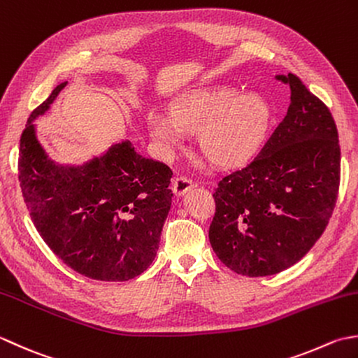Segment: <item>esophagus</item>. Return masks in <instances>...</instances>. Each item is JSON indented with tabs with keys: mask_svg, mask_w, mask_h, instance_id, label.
<instances>
[{
	"mask_svg": "<svg viewBox=\"0 0 358 358\" xmlns=\"http://www.w3.org/2000/svg\"><path fill=\"white\" fill-rule=\"evenodd\" d=\"M193 187H194V182L185 176H176L171 182V188L176 196H182L184 193H187L188 189H192Z\"/></svg>",
	"mask_w": 358,
	"mask_h": 358,
	"instance_id": "esophagus-1",
	"label": "esophagus"
}]
</instances>
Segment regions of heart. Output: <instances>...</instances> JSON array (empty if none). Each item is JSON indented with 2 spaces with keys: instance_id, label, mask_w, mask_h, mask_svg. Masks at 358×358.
I'll return each instance as SVG.
<instances>
[{
  "instance_id": "1",
  "label": "heart",
  "mask_w": 358,
  "mask_h": 358,
  "mask_svg": "<svg viewBox=\"0 0 358 358\" xmlns=\"http://www.w3.org/2000/svg\"><path fill=\"white\" fill-rule=\"evenodd\" d=\"M268 105L255 94L230 87H198L182 97L173 114L151 111V137L165 150L185 141L187 129L199 130V145L211 162H241L257 150L268 123Z\"/></svg>"
}]
</instances>
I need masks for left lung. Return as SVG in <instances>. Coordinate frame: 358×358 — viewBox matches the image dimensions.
Instances as JSON below:
<instances>
[{"label": "left lung", "mask_w": 358, "mask_h": 358, "mask_svg": "<svg viewBox=\"0 0 358 358\" xmlns=\"http://www.w3.org/2000/svg\"><path fill=\"white\" fill-rule=\"evenodd\" d=\"M287 114L258 156L225 174L213 192L208 238L230 271L275 275L294 266L323 235L340 187L338 131L322 100L294 74Z\"/></svg>", "instance_id": "left-lung-1"}]
</instances>
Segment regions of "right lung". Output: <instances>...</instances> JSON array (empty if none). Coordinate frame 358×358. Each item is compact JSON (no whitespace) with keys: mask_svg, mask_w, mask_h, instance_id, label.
I'll list each match as a JSON object with an SVG mask.
<instances>
[{"mask_svg":"<svg viewBox=\"0 0 358 358\" xmlns=\"http://www.w3.org/2000/svg\"><path fill=\"white\" fill-rule=\"evenodd\" d=\"M29 115L20 138L18 179L36 231L72 271L99 281H128L156 257L173 193L169 165L137 155L128 141L83 166H58L35 137Z\"/></svg>","mask_w":358,"mask_h":358,"instance_id":"obj_1","label":"right lung"}]
</instances>
